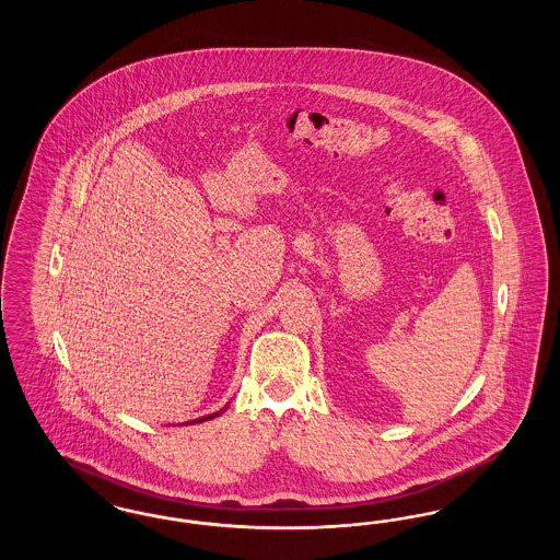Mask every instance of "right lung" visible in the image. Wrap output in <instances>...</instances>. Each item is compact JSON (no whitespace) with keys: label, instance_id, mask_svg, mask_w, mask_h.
<instances>
[{"label":"right lung","instance_id":"right-lung-1","mask_svg":"<svg viewBox=\"0 0 560 560\" xmlns=\"http://www.w3.org/2000/svg\"><path fill=\"white\" fill-rule=\"evenodd\" d=\"M218 413H212V416H206V418H199V420H192L190 424H199V422H206V420H212V418H215Z\"/></svg>","mask_w":560,"mask_h":560}]
</instances>
